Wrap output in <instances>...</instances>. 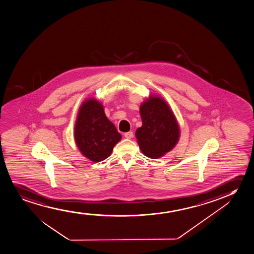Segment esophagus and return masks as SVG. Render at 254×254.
<instances>
[{"label":"esophagus","instance_id":"34e87169","mask_svg":"<svg viewBox=\"0 0 254 254\" xmlns=\"http://www.w3.org/2000/svg\"><path fill=\"white\" fill-rule=\"evenodd\" d=\"M124 136H125V138H132V137H133V132H125V133H124Z\"/></svg>","mask_w":254,"mask_h":254}]
</instances>
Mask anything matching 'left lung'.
<instances>
[{
  "mask_svg": "<svg viewBox=\"0 0 254 254\" xmlns=\"http://www.w3.org/2000/svg\"><path fill=\"white\" fill-rule=\"evenodd\" d=\"M142 126L135 136L141 152L148 158H158L177 145L180 129L174 114L165 100L151 96L139 108Z\"/></svg>",
  "mask_w": 254,
  "mask_h": 254,
  "instance_id": "1",
  "label": "left lung"
}]
</instances>
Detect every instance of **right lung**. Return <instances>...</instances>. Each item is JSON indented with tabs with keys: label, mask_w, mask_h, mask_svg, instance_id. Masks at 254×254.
Masks as SVG:
<instances>
[{
	"label": "right lung",
	"mask_w": 254,
	"mask_h": 254,
	"mask_svg": "<svg viewBox=\"0 0 254 254\" xmlns=\"http://www.w3.org/2000/svg\"><path fill=\"white\" fill-rule=\"evenodd\" d=\"M74 137L83 156L98 163L109 158L122 135L107 118L102 103L94 98L86 100L80 107Z\"/></svg>",
	"instance_id": "1"
}]
</instances>
